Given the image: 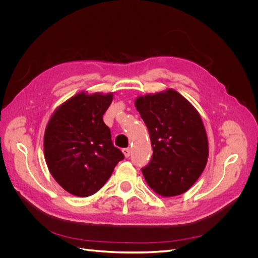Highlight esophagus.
<instances>
[{
    "label": "esophagus",
    "instance_id": "esophagus-1",
    "mask_svg": "<svg viewBox=\"0 0 258 258\" xmlns=\"http://www.w3.org/2000/svg\"><path fill=\"white\" fill-rule=\"evenodd\" d=\"M122 153H123V155H124V157L128 158L129 156H130V148H129V147H127V148H123V150H122Z\"/></svg>",
    "mask_w": 258,
    "mask_h": 258
}]
</instances>
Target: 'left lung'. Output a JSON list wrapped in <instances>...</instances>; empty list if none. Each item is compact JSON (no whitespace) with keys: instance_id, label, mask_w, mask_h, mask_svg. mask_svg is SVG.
<instances>
[{"instance_id":"1","label":"left lung","mask_w":258,"mask_h":258,"mask_svg":"<svg viewBox=\"0 0 258 258\" xmlns=\"http://www.w3.org/2000/svg\"><path fill=\"white\" fill-rule=\"evenodd\" d=\"M136 107L153 147L152 159L142 169L146 183L162 197L187 191L204 172L209 157L199 113L173 89L139 97Z\"/></svg>"}]
</instances>
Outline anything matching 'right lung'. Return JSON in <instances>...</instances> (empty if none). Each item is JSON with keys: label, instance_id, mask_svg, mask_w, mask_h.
Returning a JSON list of instances; mask_svg holds the SVG:
<instances>
[{"label": "right lung", "instance_id": "add662e5", "mask_svg": "<svg viewBox=\"0 0 258 258\" xmlns=\"http://www.w3.org/2000/svg\"><path fill=\"white\" fill-rule=\"evenodd\" d=\"M112 100L113 93L82 91L62 103L46 126L44 155L49 172L74 196L96 194L124 158L103 121Z\"/></svg>", "mask_w": 258, "mask_h": 258}]
</instances>
